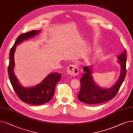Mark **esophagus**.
I'll return each mask as SVG.
<instances>
[{"mask_svg":"<svg viewBox=\"0 0 133 133\" xmlns=\"http://www.w3.org/2000/svg\"><path fill=\"white\" fill-rule=\"evenodd\" d=\"M67 72L72 76H76L78 74V69L76 65L71 64L68 67Z\"/></svg>","mask_w":133,"mask_h":133,"instance_id":"1","label":"esophagus"}]
</instances>
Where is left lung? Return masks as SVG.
I'll use <instances>...</instances> for the list:
<instances>
[{"instance_id":"obj_1","label":"left lung","mask_w":133,"mask_h":133,"mask_svg":"<svg viewBox=\"0 0 133 133\" xmlns=\"http://www.w3.org/2000/svg\"><path fill=\"white\" fill-rule=\"evenodd\" d=\"M127 51L117 57L118 62L121 66L120 76L115 84L109 89L101 88L95 83L92 74V66H86L83 68L84 74L80 79L81 89L77 95L81 102L88 104H97L108 102L113 99L122 86L126 76Z\"/></svg>"}]
</instances>
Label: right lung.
<instances>
[{"mask_svg":"<svg viewBox=\"0 0 133 133\" xmlns=\"http://www.w3.org/2000/svg\"><path fill=\"white\" fill-rule=\"evenodd\" d=\"M40 32V30H31L18 36L10 52V61L8 66V74L10 82L15 92L22 102L27 104L39 105L46 103L53 98L55 87L61 80V74L58 72L49 74L40 83L31 88H25L19 84L15 75L14 53L16 45L24 40L32 38Z\"/></svg>","mask_w":133,"mask_h":133,"instance_id":"right-lung-1","label":"right lung"}]
</instances>
